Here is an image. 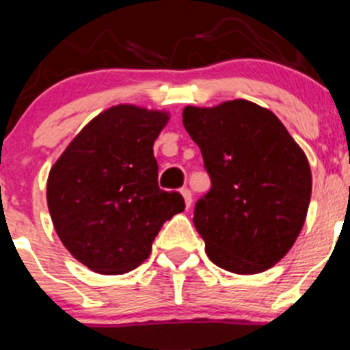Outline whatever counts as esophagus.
I'll return each mask as SVG.
<instances>
[{"instance_id": "34e87169", "label": "esophagus", "mask_w": 350, "mask_h": 350, "mask_svg": "<svg viewBox=\"0 0 350 350\" xmlns=\"http://www.w3.org/2000/svg\"><path fill=\"white\" fill-rule=\"evenodd\" d=\"M182 193V196H184V202H185V206H187V208H189L191 206V203H193V194H191V191L189 189H182L180 191Z\"/></svg>"}]
</instances>
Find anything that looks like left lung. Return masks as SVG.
I'll return each instance as SVG.
<instances>
[{"label": "left lung", "instance_id": "8db88e82", "mask_svg": "<svg viewBox=\"0 0 350 350\" xmlns=\"http://www.w3.org/2000/svg\"><path fill=\"white\" fill-rule=\"evenodd\" d=\"M182 122L212 180L193 219L210 261L238 275L277 265L310 205L312 172L301 147L273 112L247 100L185 107Z\"/></svg>", "mask_w": 350, "mask_h": 350}]
</instances>
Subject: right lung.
Listing matches in <instances>:
<instances>
[{
	"instance_id": "obj_1",
	"label": "right lung",
	"mask_w": 350,
	"mask_h": 350,
	"mask_svg": "<svg viewBox=\"0 0 350 350\" xmlns=\"http://www.w3.org/2000/svg\"><path fill=\"white\" fill-rule=\"evenodd\" d=\"M168 120L165 110L126 103L107 108L80 129L49 172L55 233L89 270H135L150 254L161 226L184 212V198L157 185L152 147Z\"/></svg>"
}]
</instances>
